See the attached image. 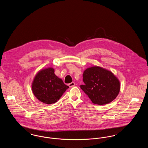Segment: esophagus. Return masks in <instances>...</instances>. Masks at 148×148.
I'll return each instance as SVG.
<instances>
[{"label": "esophagus", "mask_w": 148, "mask_h": 148, "mask_svg": "<svg viewBox=\"0 0 148 148\" xmlns=\"http://www.w3.org/2000/svg\"><path fill=\"white\" fill-rule=\"evenodd\" d=\"M75 83H74V82H72V83H69V84H68V86L70 87V88H71V87H73L74 86H75Z\"/></svg>", "instance_id": "34e87169"}]
</instances>
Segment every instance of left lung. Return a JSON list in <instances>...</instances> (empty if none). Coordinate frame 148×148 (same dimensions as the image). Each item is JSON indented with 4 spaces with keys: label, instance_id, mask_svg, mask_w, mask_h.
Here are the masks:
<instances>
[{
    "label": "left lung",
    "instance_id": "obj_1",
    "mask_svg": "<svg viewBox=\"0 0 148 148\" xmlns=\"http://www.w3.org/2000/svg\"><path fill=\"white\" fill-rule=\"evenodd\" d=\"M84 85L80 88L95 104L112 102L118 95L120 83L113 73L99 66L86 69L83 75Z\"/></svg>",
    "mask_w": 148,
    "mask_h": 148
}]
</instances>
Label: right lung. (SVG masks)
<instances>
[{"label": "right lung", "mask_w": 148, "mask_h": 148, "mask_svg": "<svg viewBox=\"0 0 148 148\" xmlns=\"http://www.w3.org/2000/svg\"><path fill=\"white\" fill-rule=\"evenodd\" d=\"M69 86L57 77L54 70L49 68L36 75L32 84V91L39 100L47 104L56 103Z\"/></svg>", "instance_id": "right-lung-1"}]
</instances>
